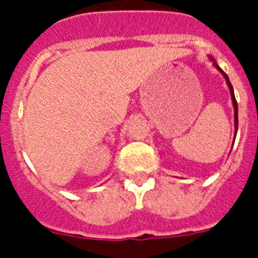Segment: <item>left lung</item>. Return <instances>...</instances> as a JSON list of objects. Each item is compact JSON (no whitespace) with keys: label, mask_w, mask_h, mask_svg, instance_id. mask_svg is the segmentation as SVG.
<instances>
[{"label":"left lung","mask_w":258,"mask_h":258,"mask_svg":"<svg viewBox=\"0 0 258 258\" xmlns=\"http://www.w3.org/2000/svg\"><path fill=\"white\" fill-rule=\"evenodd\" d=\"M212 60H213V58H211ZM214 61V60H213ZM214 67L217 68L218 71H220L221 74L223 75V77L226 79V83L227 85H229V89H230V94H231V99H232V106H234V120H235V137H236V132H238V103H236V99H235V95H234V89H232L231 86V83H230L229 77H227V75L223 72L222 70H221L220 67H218V64L214 61ZM234 142H235V140H234Z\"/></svg>","instance_id":"obj_1"}]
</instances>
